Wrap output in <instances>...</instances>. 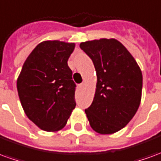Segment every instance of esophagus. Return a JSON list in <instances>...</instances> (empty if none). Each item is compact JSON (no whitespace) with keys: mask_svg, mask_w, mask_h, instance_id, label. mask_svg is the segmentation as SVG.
Here are the masks:
<instances>
[{"mask_svg":"<svg viewBox=\"0 0 161 161\" xmlns=\"http://www.w3.org/2000/svg\"><path fill=\"white\" fill-rule=\"evenodd\" d=\"M84 85H85V84L84 83H82V84H80L78 86H79V88H80V90H82V89H84Z\"/></svg>","mask_w":161,"mask_h":161,"instance_id":"34e87169","label":"esophagus"}]
</instances>
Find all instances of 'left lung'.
<instances>
[{"label": "left lung", "mask_w": 161, "mask_h": 161, "mask_svg": "<svg viewBox=\"0 0 161 161\" xmlns=\"http://www.w3.org/2000/svg\"><path fill=\"white\" fill-rule=\"evenodd\" d=\"M80 48L91 58L97 77L94 99L85 109L90 125L101 135L114 134L131 121L140 106L142 70L115 39L82 42Z\"/></svg>", "instance_id": "8db88e82"}]
</instances>
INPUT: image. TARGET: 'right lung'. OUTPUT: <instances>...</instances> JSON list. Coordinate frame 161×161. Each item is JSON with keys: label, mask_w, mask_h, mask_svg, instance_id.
Here are the masks:
<instances>
[{"label": "right lung", "mask_w": 161, "mask_h": 161, "mask_svg": "<svg viewBox=\"0 0 161 161\" xmlns=\"http://www.w3.org/2000/svg\"><path fill=\"white\" fill-rule=\"evenodd\" d=\"M74 43L47 40L30 53L17 79L19 100L26 116L40 129L58 131L76 107V84L68 58Z\"/></svg>", "instance_id": "add662e5"}]
</instances>
